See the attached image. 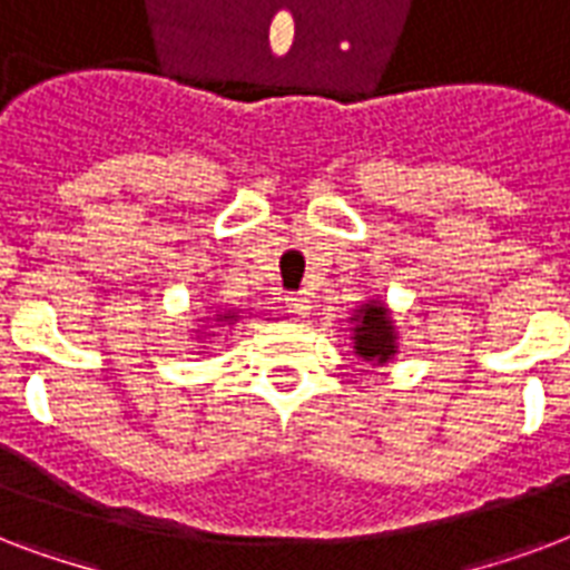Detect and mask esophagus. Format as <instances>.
<instances>
[{"instance_id":"obj_1","label":"esophagus","mask_w":570,"mask_h":570,"mask_svg":"<svg viewBox=\"0 0 570 570\" xmlns=\"http://www.w3.org/2000/svg\"><path fill=\"white\" fill-rule=\"evenodd\" d=\"M285 308H288L291 315H308V308H312V299L306 297V294H288L285 297Z\"/></svg>"}]
</instances>
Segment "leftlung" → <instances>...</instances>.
I'll return each instance as SVG.
<instances>
[{"label":"left lung","instance_id":"obj_1","mask_svg":"<svg viewBox=\"0 0 570 570\" xmlns=\"http://www.w3.org/2000/svg\"><path fill=\"white\" fill-rule=\"evenodd\" d=\"M356 354L363 360H377L386 363L395 354V342H392V326L383 306H365L360 308V326H356Z\"/></svg>","mask_w":570,"mask_h":570}]
</instances>
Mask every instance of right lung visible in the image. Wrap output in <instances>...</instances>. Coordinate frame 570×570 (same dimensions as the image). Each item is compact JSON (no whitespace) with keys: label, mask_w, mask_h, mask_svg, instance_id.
I'll list each match as a JSON object with an SVG mask.
<instances>
[{"label":"right lung","mask_w":570,"mask_h":570,"mask_svg":"<svg viewBox=\"0 0 570 570\" xmlns=\"http://www.w3.org/2000/svg\"><path fill=\"white\" fill-rule=\"evenodd\" d=\"M225 317H235V315H225Z\"/></svg>","instance_id":"right-lung-1"}]
</instances>
